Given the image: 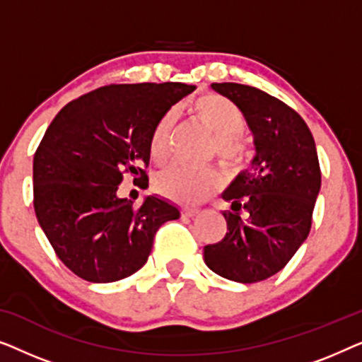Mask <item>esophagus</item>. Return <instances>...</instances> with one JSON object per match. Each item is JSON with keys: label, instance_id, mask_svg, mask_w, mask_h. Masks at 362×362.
<instances>
[{"label": "esophagus", "instance_id": "1", "mask_svg": "<svg viewBox=\"0 0 362 362\" xmlns=\"http://www.w3.org/2000/svg\"><path fill=\"white\" fill-rule=\"evenodd\" d=\"M181 214L182 217H194L199 214V209H196V207H182Z\"/></svg>", "mask_w": 362, "mask_h": 362}]
</instances>
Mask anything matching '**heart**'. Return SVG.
I'll use <instances>...</instances> for the list:
<instances>
[{
	"instance_id": "b5f03b06",
	"label": "heart",
	"mask_w": 362,
	"mask_h": 362,
	"mask_svg": "<svg viewBox=\"0 0 362 362\" xmlns=\"http://www.w3.org/2000/svg\"><path fill=\"white\" fill-rule=\"evenodd\" d=\"M192 117L206 130L214 135V151L221 163L227 166H235L244 156V145L239 135L245 128L244 113L229 98L206 93L197 97L191 103ZM176 123V110H168L156 122L150 136V158L156 165L166 161L170 155V141L173 127ZM221 177L214 170H192L187 166H171L170 170L158 175L155 181L156 191L161 196L185 204H196L206 199L219 187Z\"/></svg>"
}]
</instances>
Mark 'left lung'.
Returning <instances> with one entry per match:
<instances>
[{"label": "left lung", "instance_id": "8db88e82", "mask_svg": "<svg viewBox=\"0 0 362 362\" xmlns=\"http://www.w3.org/2000/svg\"><path fill=\"white\" fill-rule=\"evenodd\" d=\"M244 113L254 133L255 156L222 192L227 232L204 247L212 272L255 284L288 264L311 229L321 187L318 153L303 118L279 98L242 83H212Z\"/></svg>", "mask_w": 362, "mask_h": 362}]
</instances>
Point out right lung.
I'll use <instances>...</instances> for the list:
<instances>
[{"label": "right lung", "mask_w": 362, "mask_h": 362, "mask_svg": "<svg viewBox=\"0 0 362 362\" xmlns=\"http://www.w3.org/2000/svg\"><path fill=\"white\" fill-rule=\"evenodd\" d=\"M194 88L181 82L100 87L69 102L49 125L34 155V211L77 276L110 284L133 275L146 264L156 230L180 219V209L156 194L135 209L118 186L125 175L146 180L153 128Z\"/></svg>", "instance_id": "1"}]
</instances>
